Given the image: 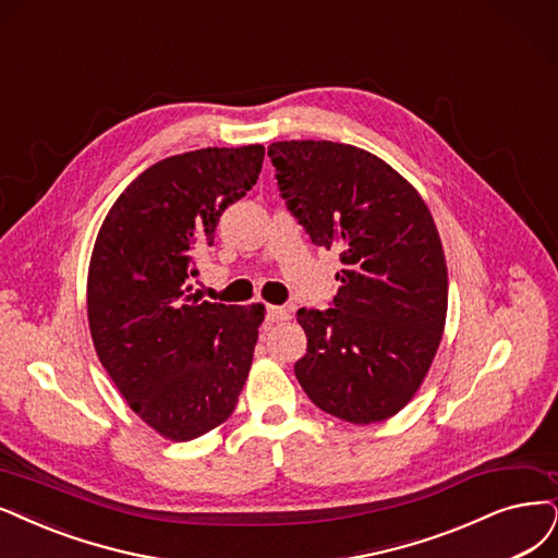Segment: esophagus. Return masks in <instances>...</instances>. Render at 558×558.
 Wrapping results in <instances>:
<instances>
[{"label":"esophagus","instance_id":"obj_1","mask_svg":"<svg viewBox=\"0 0 558 558\" xmlns=\"http://www.w3.org/2000/svg\"><path fill=\"white\" fill-rule=\"evenodd\" d=\"M290 319V311L287 307H280V305H268L266 307V322L268 324H278V322H287Z\"/></svg>","mask_w":558,"mask_h":558}]
</instances>
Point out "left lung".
Wrapping results in <instances>:
<instances>
[{
  "label": "left lung",
  "instance_id": "left-lung-1",
  "mask_svg": "<svg viewBox=\"0 0 558 558\" xmlns=\"http://www.w3.org/2000/svg\"><path fill=\"white\" fill-rule=\"evenodd\" d=\"M268 156L290 211L342 259L333 307L296 313L307 336L296 379L347 423L396 416L427 377L446 326L448 268L427 204L354 144L274 142Z\"/></svg>",
  "mask_w": 558,
  "mask_h": 558
}]
</instances>
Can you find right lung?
<instances>
[{
    "label": "right lung",
    "mask_w": 558,
    "mask_h": 558,
    "mask_svg": "<svg viewBox=\"0 0 558 558\" xmlns=\"http://www.w3.org/2000/svg\"><path fill=\"white\" fill-rule=\"evenodd\" d=\"M264 147H206L144 170L102 220L87 276L100 365L135 414L170 441H191L236 409L264 305L193 294L197 255L227 206L257 183Z\"/></svg>",
    "instance_id": "obj_1"
}]
</instances>
